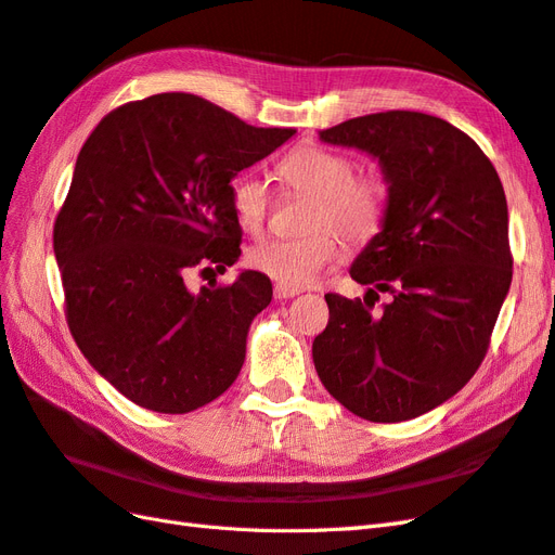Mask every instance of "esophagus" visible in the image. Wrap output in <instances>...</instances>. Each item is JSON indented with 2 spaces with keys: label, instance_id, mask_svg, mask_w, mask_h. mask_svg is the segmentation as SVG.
I'll return each mask as SVG.
<instances>
[{
  "label": "esophagus",
  "instance_id": "1",
  "mask_svg": "<svg viewBox=\"0 0 555 555\" xmlns=\"http://www.w3.org/2000/svg\"><path fill=\"white\" fill-rule=\"evenodd\" d=\"M273 294H275V298L282 300V298H294V296H298L300 289H292V287H284V284H275Z\"/></svg>",
  "mask_w": 555,
  "mask_h": 555
}]
</instances>
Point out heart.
Masks as SVG:
<instances>
[{
  "mask_svg": "<svg viewBox=\"0 0 555 555\" xmlns=\"http://www.w3.org/2000/svg\"><path fill=\"white\" fill-rule=\"evenodd\" d=\"M287 188L312 196L300 238H266L247 249V263L257 273L284 287L312 284L328 266L343 257L341 236L349 245L373 241L389 210L391 190L375 169H357L340 150L306 143L289 150L278 166ZM236 222L247 233H259L271 212V192L257 173H238L229 188Z\"/></svg>",
  "mask_w": 555,
  "mask_h": 555,
  "instance_id": "b5f03b06",
  "label": "heart"
}]
</instances>
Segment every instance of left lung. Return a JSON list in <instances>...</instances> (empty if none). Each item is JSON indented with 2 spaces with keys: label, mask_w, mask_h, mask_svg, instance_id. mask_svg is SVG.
Instances as JSON below:
<instances>
[{
  "label": "left lung",
  "mask_w": 555,
  "mask_h": 555,
  "mask_svg": "<svg viewBox=\"0 0 555 555\" xmlns=\"http://www.w3.org/2000/svg\"><path fill=\"white\" fill-rule=\"evenodd\" d=\"M319 139L377 157L391 198L349 271L365 298L326 294L317 375L357 416L408 422L459 393L489 351L512 284L505 190L481 147L435 115L351 117ZM379 293L390 300L375 311Z\"/></svg>",
  "instance_id": "left-lung-1"
}]
</instances>
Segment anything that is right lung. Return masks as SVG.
<instances>
[{"mask_svg":"<svg viewBox=\"0 0 555 555\" xmlns=\"http://www.w3.org/2000/svg\"><path fill=\"white\" fill-rule=\"evenodd\" d=\"M294 133L164 92L117 106L82 145L53 229L66 324L94 371L137 405L184 414L238 377L271 280L245 271L194 294L184 275L236 263L229 182Z\"/></svg>","mask_w":555,"mask_h":555,"instance_id":"1","label":"right lung"}]
</instances>
